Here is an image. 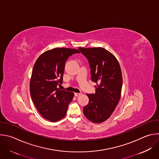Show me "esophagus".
Wrapping results in <instances>:
<instances>
[{"instance_id":"34e87169","label":"esophagus","mask_w":159,"mask_h":159,"mask_svg":"<svg viewBox=\"0 0 159 159\" xmlns=\"http://www.w3.org/2000/svg\"><path fill=\"white\" fill-rule=\"evenodd\" d=\"M81 94H82L81 93H74V95H75V97H79Z\"/></svg>"}]
</instances>
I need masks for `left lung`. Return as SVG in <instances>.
I'll return each instance as SVG.
<instances>
[{
	"mask_svg": "<svg viewBox=\"0 0 159 159\" xmlns=\"http://www.w3.org/2000/svg\"><path fill=\"white\" fill-rule=\"evenodd\" d=\"M87 59L91 80L97 84L95 93L87 95L89 103L83 109L84 116L93 123L107 120L119 102L122 75L119 63L110 52L102 47L79 48Z\"/></svg>",
	"mask_w": 159,
	"mask_h": 159,
	"instance_id": "1",
	"label": "left lung"
}]
</instances>
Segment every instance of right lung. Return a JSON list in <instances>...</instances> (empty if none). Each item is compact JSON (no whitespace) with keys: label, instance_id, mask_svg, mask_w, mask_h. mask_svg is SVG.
I'll list each match as a JSON object with an SVG mask.
<instances>
[{"label":"right lung","instance_id":"1","mask_svg":"<svg viewBox=\"0 0 159 159\" xmlns=\"http://www.w3.org/2000/svg\"><path fill=\"white\" fill-rule=\"evenodd\" d=\"M79 50L55 48L47 50L37 59L32 72L30 92L32 102L40 115L55 122L66 115L73 92L57 88L62 83L65 64Z\"/></svg>","mask_w":159,"mask_h":159}]
</instances>
